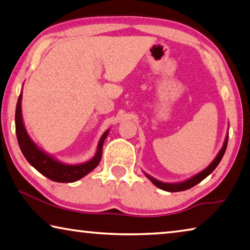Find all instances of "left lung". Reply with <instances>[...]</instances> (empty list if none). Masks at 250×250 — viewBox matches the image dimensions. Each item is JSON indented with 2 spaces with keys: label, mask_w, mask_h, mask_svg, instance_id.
<instances>
[{
  "label": "left lung",
  "mask_w": 250,
  "mask_h": 250,
  "mask_svg": "<svg viewBox=\"0 0 250 250\" xmlns=\"http://www.w3.org/2000/svg\"><path fill=\"white\" fill-rule=\"evenodd\" d=\"M227 142H228V133L225 138V141H224V145L222 146V149L219 150L218 154L215 156V159L211 161V163L209 164L208 167H207L205 170L201 171L200 173H197L192 177H189V179L185 180V181H182V182H176V183H166V182H161L159 180L154 179L153 176H151L147 174V173L145 172L146 176L149 179L152 183H153L156 188H159L161 189H163V191H167V192H181V191H185V189H188L193 188L194 185H196L202 182L203 180L205 179V177L208 176L211 172H213L216 167L221 162V160L223 159L224 153H225L226 151V147H227Z\"/></svg>",
  "instance_id": "1"
}]
</instances>
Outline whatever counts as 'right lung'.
I'll list each match as a JSON object with an SVG mask.
<instances>
[{
    "label": "right lung",
    "mask_w": 250,
    "mask_h": 250,
    "mask_svg": "<svg viewBox=\"0 0 250 250\" xmlns=\"http://www.w3.org/2000/svg\"><path fill=\"white\" fill-rule=\"evenodd\" d=\"M22 94L23 92L21 91L15 111L16 137H18L21 151L33 167H35L41 174L48 177L52 181L59 182V183H73V182L86 176L88 173H90L95 167H98L101 156H103V146L110 131L109 129L104 131V134L101 135L98 146H97L96 153L90 160L79 164H67L61 162L53 155L48 154L47 152L39 147L27 133L22 116Z\"/></svg>",
    "instance_id": "1"
}]
</instances>
